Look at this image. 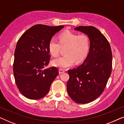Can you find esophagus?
Returning <instances> with one entry per match:
<instances>
[{"label": "esophagus", "mask_w": 124, "mask_h": 124, "mask_svg": "<svg viewBox=\"0 0 124 124\" xmlns=\"http://www.w3.org/2000/svg\"><path fill=\"white\" fill-rule=\"evenodd\" d=\"M59 74H62V73L64 72V70L63 69H60L59 70Z\"/></svg>", "instance_id": "obj_1"}]
</instances>
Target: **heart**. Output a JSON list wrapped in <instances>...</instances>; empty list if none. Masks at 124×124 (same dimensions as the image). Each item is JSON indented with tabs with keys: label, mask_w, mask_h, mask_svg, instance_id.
<instances>
[{
	"label": "heart",
	"mask_w": 124,
	"mask_h": 124,
	"mask_svg": "<svg viewBox=\"0 0 124 124\" xmlns=\"http://www.w3.org/2000/svg\"><path fill=\"white\" fill-rule=\"evenodd\" d=\"M59 42L55 39H51L48 42V48L50 53L57 56L61 48L67 47L66 55L54 59L52 64L54 67L65 69L73 65L74 62H82L87 56L90 48V39L85 34L78 35L69 30L62 32L59 35Z\"/></svg>",
	"instance_id": "obj_1"
}]
</instances>
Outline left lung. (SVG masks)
<instances>
[{
    "label": "left lung",
    "instance_id": "8db88e82",
    "mask_svg": "<svg viewBox=\"0 0 124 124\" xmlns=\"http://www.w3.org/2000/svg\"><path fill=\"white\" fill-rule=\"evenodd\" d=\"M74 30L89 37V52L81 65L68 70L67 89L74 101L85 104L94 101L104 91L111 73L112 55L109 42L98 29L79 26Z\"/></svg>",
    "mask_w": 124,
    "mask_h": 124
}]
</instances>
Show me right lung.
Returning a JSON list of instances; mask_svg holds the SVG:
<instances>
[{
    "label": "right lung",
    "mask_w": 124,
    "mask_h": 124,
    "mask_svg": "<svg viewBox=\"0 0 124 124\" xmlns=\"http://www.w3.org/2000/svg\"><path fill=\"white\" fill-rule=\"evenodd\" d=\"M63 28L35 25L26 30L17 43L13 73L18 90L28 99H39L46 95L59 74L56 67H45L50 58L48 42Z\"/></svg>",
    "instance_id": "1"
}]
</instances>
